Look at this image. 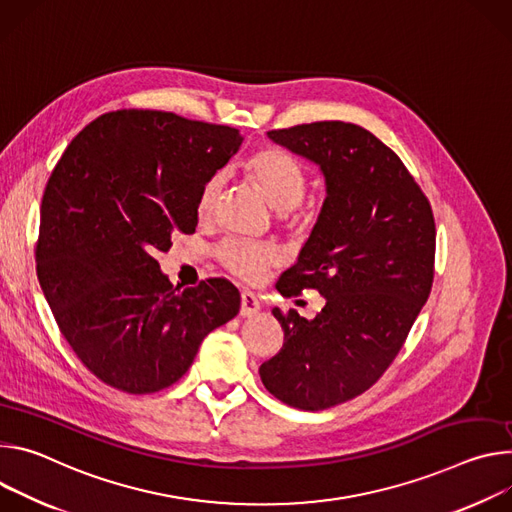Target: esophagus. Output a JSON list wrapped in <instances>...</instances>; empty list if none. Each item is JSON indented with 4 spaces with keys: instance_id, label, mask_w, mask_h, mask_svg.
<instances>
[{
    "instance_id": "1",
    "label": "esophagus",
    "mask_w": 512,
    "mask_h": 512,
    "mask_svg": "<svg viewBox=\"0 0 512 512\" xmlns=\"http://www.w3.org/2000/svg\"><path fill=\"white\" fill-rule=\"evenodd\" d=\"M260 311V301L258 297L252 293V291H242V307H240V313L244 317H252Z\"/></svg>"
}]
</instances>
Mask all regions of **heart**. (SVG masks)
Instances as JSON below:
<instances>
[{"label":"heart","mask_w":512,"mask_h":512,"mask_svg":"<svg viewBox=\"0 0 512 512\" xmlns=\"http://www.w3.org/2000/svg\"><path fill=\"white\" fill-rule=\"evenodd\" d=\"M248 175L262 187L268 201L280 209L289 211L297 207L307 191V175L297 158L278 148H262L246 160ZM225 173L217 170L201 187L197 197L199 219H211L225 189ZM219 262L232 274L256 282L272 266L280 264L282 252L272 242H254L234 238L221 244L217 250Z\"/></svg>","instance_id":"b5f03b06"}]
</instances>
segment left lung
Segmentation results:
<instances>
[{
    "label": "left lung",
    "mask_w": 512,
    "mask_h": 512,
    "mask_svg": "<svg viewBox=\"0 0 512 512\" xmlns=\"http://www.w3.org/2000/svg\"><path fill=\"white\" fill-rule=\"evenodd\" d=\"M268 136L323 170L321 215L276 289L282 297L315 289L325 307L313 321L274 307L285 344L258 372L278 401L323 411L366 392L401 352L431 293L435 219L403 160L356 124Z\"/></svg>",
    "instance_id": "obj_1"
}]
</instances>
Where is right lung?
<instances>
[{"label":"right lung","instance_id":"right-lung-1","mask_svg":"<svg viewBox=\"0 0 512 512\" xmlns=\"http://www.w3.org/2000/svg\"><path fill=\"white\" fill-rule=\"evenodd\" d=\"M240 130L173 111L118 109L85 126L56 162L40 207L36 272L61 333L111 388L175 384L203 337L234 319L225 278L179 291L158 252L195 234L203 183L227 164Z\"/></svg>","mask_w":512,"mask_h":512}]
</instances>
